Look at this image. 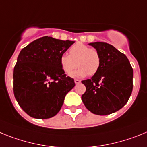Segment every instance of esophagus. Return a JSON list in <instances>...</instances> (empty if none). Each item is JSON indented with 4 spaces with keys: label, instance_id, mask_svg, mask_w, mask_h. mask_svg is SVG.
Segmentation results:
<instances>
[{
    "label": "esophagus",
    "instance_id": "esophagus-1",
    "mask_svg": "<svg viewBox=\"0 0 147 147\" xmlns=\"http://www.w3.org/2000/svg\"><path fill=\"white\" fill-rule=\"evenodd\" d=\"M75 84H78L81 83V81H80V80H78V79H75Z\"/></svg>",
    "mask_w": 147,
    "mask_h": 147
}]
</instances>
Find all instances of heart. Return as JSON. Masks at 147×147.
Masks as SVG:
<instances>
[{
  "instance_id": "1",
  "label": "heart",
  "mask_w": 147,
  "mask_h": 147,
  "mask_svg": "<svg viewBox=\"0 0 147 147\" xmlns=\"http://www.w3.org/2000/svg\"><path fill=\"white\" fill-rule=\"evenodd\" d=\"M69 54L61 55L60 58L61 68L67 75L72 73L77 68V65L79 67L73 74L74 76L84 77L88 74L93 75L100 69L101 58L95 49L77 43L70 48Z\"/></svg>"
}]
</instances>
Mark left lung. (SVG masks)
Instances as JSON below:
<instances>
[{
    "instance_id": "1",
    "label": "left lung",
    "mask_w": 147,
    "mask_h": 147,
    "mask_svg": "<svg viewBox=\"0 0 147 147\" xmlns=\"http://www.w3.org/2000/svg\"><path fill=\"white\" fill-rule=\"evenodd\" d=\"M89 45L99 52L101 63L91 78L81 81L86 86L82 101L93 114H112L127 104L132 94L133 69L127 56L113 46L104 42Z\"/></svg>"
}]
</instances>
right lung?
<instances>
[{
    "label": "right lung",
    "mask_w": 147,
    "mask_h": 147,
    "mask_svg": "<svg viewBox=\"0 0 147 147\" xmlns=\"http://www.w3.org/2000/svg\"><path fill=\"white\" fill-rule=\"evenodd\" d=\"M75 41L44 36L20 51L14 68L13 92L23 110L32 118L55 115L66 95L75 86L66 76L60 58Z\"/></svg>",
    "instance_id": "add662e5"
}]
</instances>
